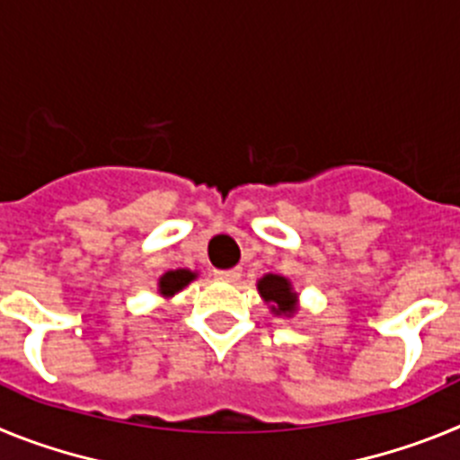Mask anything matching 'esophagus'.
I'll return each instance as SVG.
<instances>
[{
    "instance_id": "obj_1",
    "label": "esophagus",
    "mask_w": 460,
    "mask_h": 460,
    "mask_svg": "<svg viewBox=\"0 0 460 460\" xmlns=\"http://www.w3.org/2000/svg\"><path fill=\"white\" fill-rule=\"evenodd\" d=\"M242 276V270H217L214 271V279L226 280V283H234Z\"/></svg>"
}]
</instances>
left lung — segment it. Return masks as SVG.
Wrapping results in <instances>:
<instances>
[{
    "label": "left lung",
    "instance_id": "8db88e82",
    "mask_svg": "<svg viewBox=\"0 0 460 460\" xmlns=\"http://www.w3.org/2000/svg\"><path fill=\"white\" fill-rule=\"evenodd\" d=\"M258 292L262 302L279 318H292L299 311V295L292 288L290 279L280 274H265L258 279Z\"/></svg>",
    "mask_w": 460,
    "mask_h": 460
}]
</instances>
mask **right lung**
<instances>
[{
  "instance_id": "right-lung-1",
  "label": "right lung",
  "mask_w": 460,
  "mask_h": 460,
  "mask_svg": "<svg viewBox=\"0 0 460 460\" xmlns=\"http://www.w3.org/2000/svg\"><path fill=\"white\" fill-rule=\"evenodd\" d=\"M195 279H198V271H190V270L165 271V274L158 279V295L164 296V299H172L177 292L184 290L190 280H195Z\"/></svg>"
}]
</instances>
